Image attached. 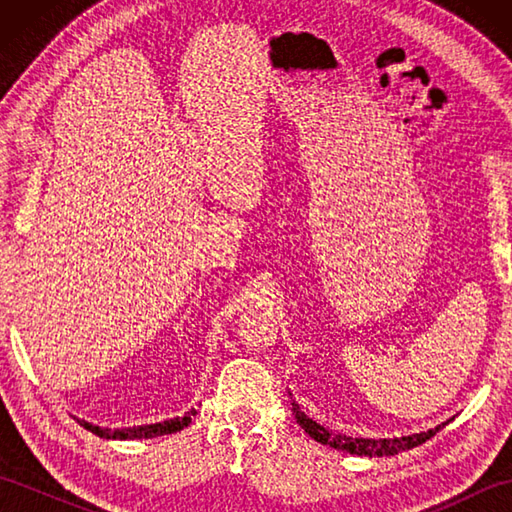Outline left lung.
I'll use <instances>...</instances> for the list:
<instances>
[{"label":"left lung","instance_id":"1","mask_svg":"<svg viewBox=\"0 0 512 512\" xmlns=\"http://www.w3.org/2000/svg\"><path fill=\"white\" fill-rule=\"evenodd\" d=\"M292 413H295L297 422L306 429L308 436L312 440H317L321 444H330L332 449L336 451H345L352 455H367V458H383V455H396L400 451H407L418 447V444L427 442L429 438L436 436V433L444 427L447 422L438 424L436 429L429 431H420V433H411V436H402V438H350V436H341V433H332L325 427H321L319 422H314L312 418H308L306 413L299 409V405L292 400Z\"/></svg>","mask_w":512,"mask_h":512}]
</instances>
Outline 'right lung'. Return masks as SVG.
<instances>
[{
	"instance_id": "add662e5",
	"label": "right lung",
	"mask_w": 512,
	"mask_h": 512,
	"mask_svg": "<svg viewBox=\"0 0 512 512\" xmlns=\"http://www.w3.org/2000/svg\"><path fill=\"white\" fill-rule=\"evenodd\" d=\"M195 409L184 413L182 418H171L165 422H156V424H140V427H123V429H110V427H99V424H92L88 420H79L81 427L88 431L96 433L99 438L105 440H140V438H158V436H169V433L182 431L184 427H189L191 416H195Z\"/></svg>"
}]
</instances>
